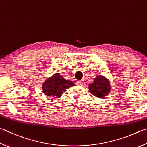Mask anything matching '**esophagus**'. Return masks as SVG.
Here are the masks:
<instances>
[{
  "label": "esophagus",
  "mask_w": 147,
  "mask_h": 147,
  "mask_svg": "<svg viewBox=\"0 0 147 147\" xmlns=\"http://www.w3.org/2000/svg\"><path fill=\"white\" fill-rule=\"evenodd\" d=\"M76 84L78 85H84L85 84V81L81 80H78L76 82Z\"/></svg>",
  "instance_id": "1"
}]
</instances>
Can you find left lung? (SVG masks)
<instances>
[{
	"label": "left lung",
	"mask_w": 147,
	"mask_h": 147,
	"mask_svg": "<svg viewBox=\"0 0 147 147\" xmlns=\"http://www.w3.org/2000/svg\"><path fill=\"white\" fill-rule=\"evenodd\" d=\"M90 92L98 98L107 96L111 92V82L103 75H97L92 83L89 84Z\"/></svg>",
	"instance_id": "left-lung-1"
}]
</instances>
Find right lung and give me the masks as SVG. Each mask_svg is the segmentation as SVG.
<instances>
[{"label": "right lung", "instance_id": "1", "mask_svg": "<svg viewBox=\"0 0 147 147\" xmlns=\"http://www.w3.org/2000/svg\"><path fill=\"white\" fill-rule=\"evenodd\" d=\"M75 85L71 80H67L57 73L47 78L42 85V89L46 96L53 98H60L66 89Z\"/></svg>", "mask_w": 147, "mask_h": 147}]
</instances>
